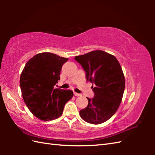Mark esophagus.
Listing matches in <instances>:
<instances>
[{
    "label": "esophagus",
    "mask_w": 155,
    "mask_h": 155,
    "mask_svg": "<svg viewBox=\"0 0 155 155\" xmlns=\"http://www.w3.org/2000/svg\"><path fill=\"white\" fill-rule=\"evenodd\" d=\"M74 96H77V97H80V96H81V94H79V93H74Z\"/></svg>",
    "instance_id": "esophagus-1"
}]
</instances>
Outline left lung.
Returning a JSON list of instances; mask_svg holds the SVG:
<instances>
[{"label":"left lung","instance_id":"obj_1","mask_svg":"<svg viewBox=\"0 0 155 155\" xmlns=\"http://www.w3.org/2000/svg\"><path fill=\"white\" fill-rule=\"evenodd\" d=\"M74 59L86 72L87 81L95 84L92 87L94 96L87 98L88 104L80 110V116L88 123H103L116 113L123 98L125 80L120 64L113 55L100 50Z\"/></svg>","mask_w":155,"mask_h":155}]
</instances>
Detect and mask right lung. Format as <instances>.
Here are the masks:
<instances>
[{
    "mask_svg": "<svg viewBox=\"0 0 155 155\" xmlns=\"http://www.w3.org/2000/svg\"><path fill=\"white\" fill-rule=\"evenodd\" d=\"M67 58L51 52L35 55L25 64L20 77L22 98L36 117L45 121L60 117L65 104L73 97L71 90L54 88Z\"/></svg>",
    "mask_w": 155,
    "mask_h": 155,
    "instance_id": "1",
    "label": "right lung"
}]
</instances>
